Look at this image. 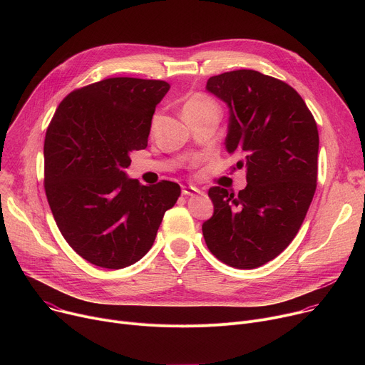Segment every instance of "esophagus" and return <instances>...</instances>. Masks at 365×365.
Segmentation results:
<instances>
[{"label":"esophagus","instance_id":"esophagus-1","mask_svg":"<svg viewBox=\"0 0 365 365\" xmlns=\"http://www.w3.org/2000/svg\"><path fill=\"white\" fill-rule=\"evenodd\" d=\"M195 193H200V190L196 186H182V195L185 196H192Z\"/></svg>","mask_w":365,"mask_h":365}]
</instances>
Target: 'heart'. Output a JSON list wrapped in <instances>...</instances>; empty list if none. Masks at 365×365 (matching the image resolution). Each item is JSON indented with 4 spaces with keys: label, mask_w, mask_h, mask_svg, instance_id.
<instances>
[{
    "label": "heart",
    "mask_w": 365,
    "mask_h": 365,
    "mask_svg": "<svg viewBox=\"0 0 365 365\" xmlns=\"http://www.w3.org/2000/svg\"><path fill=\"white\" fill-rule=\"evenodd\" d=\"M207 108H215L212 101L207 99L206 96L196 95V96H192V98L186 102L185 113H186V111H200V110H207Z\"/></svg>",
    "instance_id": "b5f03b06"
}]
</instances>
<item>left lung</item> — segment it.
<instances>
[{
  "label": "left lung",
  "mask_w": 365,
  "mask_h": 365,
  "mask_svg": "<svg viewBox=\"0 0 365 365\" xmlns=\"http://www.w3.org/2000/svg\"><path fill=\"white\" fill-rule=\"evenodd\" d=\"M206 91L230 111L225 148L238 153L247 186L207 192L214 215L202 225L207 248L225 264L255 269L296 237L314 199L319 135L314 115L287 83L257 71L212 76Z\"/></svg>",
  "instance_id": "left-lung-1"
}]
</instances>
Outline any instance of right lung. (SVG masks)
<instances>
[{
	"instance_id": "right-lung-1",
	"label": "right lung",
	"mask_w": 365,
	"mask_h": 365,
	"mask_svg": "<svg viewBox=\"0 0 365 365\" xmlns=\"http://www.w3.org/2000/svg\"><path fill=\"white\" fill-rule=\"evenodd\" d=\"M165 81L110 78L69 93L44 138V189L68 244L102 269H124L151 248L180 186H141L130 153L147 147Z\"/></svg>"
}]
</instances>
